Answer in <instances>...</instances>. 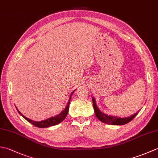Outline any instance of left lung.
I'll use <instances>...</instances> for the list:
<instances>
[{"instance_id": "obj_1", "label": "left lung", "mask_w": 158, "mask_h": 158, "mask_svg": "<svg viewBox=\"0 0 158 158\" xmlns=\"http://www.w3.org/2000/svg\"><path fill=\"white\" fill-rule=\"evenodd\" d=\"M92 102H93V106L94 109L95 115L97 118H98L100 122H102L105 123L110 124V125H124L131 122L135 117L138 115L139 112L134 114V115H131L130 117H118L117 116H113V115H108L104 113L100 110L98 106L96 105V100L94 97L92 96Z\"/></svg>"}]
</instances>
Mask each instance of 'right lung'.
Returning a JSON list of instances; mask_svg holds the SVG:
<instances>
[{
    "label": "right lung",
    "mask_w": 158,
    "mask_h": 158,
    "mask_svg": "<svg viewBox=\"0 0 158 158\" xmlns=\"http://www.w3.org/2000/svg\"><path fill=\"white\" fill-rule=\"evenodd\" d=\"M75 90L76 89L74 90V91L71 94H70V96L69 97V100L68 101V103H67V105L64 108V109L61 113L58 114V115L54 116V117H49V118L45 120H42V121H41V122H36V121H33L32 119H30L27 118V117H25L24 115H23L22 114L19 112V110L18 109H17V108L16 109H17V110H18V113L23 117V118H24L26 120H27L28 122L31 123L32 124H33V125L36 126V127L43 128V127H50V126H56V125H57V124H58L60 122H62V121L66 118L67 114H68V112H69V103H70V98H71V96L73 95V94L75 92Z\"/></svg>",
    "instance_id": "1"
}]
</instances>
